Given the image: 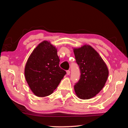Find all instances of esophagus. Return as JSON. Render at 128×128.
<instances>
[{
	"label": "esophagus",
	"instance_id": "esophagus-1",
	"mask_svg": "<svg viewBox=\"0 0 128 128\" xmlns=\"http://www.w3.org/2000/svg\"><path fill=\"white\" fill-rule=\"evenodd\" d=\"M66 74H67V75L70 74V70H66Z\"/></svg>",
	"mask_w": 128,
	"mask_h": 128
}]
</instances>
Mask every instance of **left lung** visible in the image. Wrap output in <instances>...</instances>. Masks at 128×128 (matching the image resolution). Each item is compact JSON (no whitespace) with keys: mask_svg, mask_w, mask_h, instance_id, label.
<instances>
[{"mask_svg":"<svg viewBox=\"0 0 128 128\" xmlns=\"http://www.w3.org/2000/svg\"><path fill=\"white\" fill-rule=\"evenodd\" d=\"M73 51L81 73L79 81L74 86L75 92L80 99H90L105 85L108 68L99 54L89 45L74 48Z\"/></svg>","mask_w":128,"mask_h":128,"instance_id":"left-lung-1","label":"left lung"}]
</instances>
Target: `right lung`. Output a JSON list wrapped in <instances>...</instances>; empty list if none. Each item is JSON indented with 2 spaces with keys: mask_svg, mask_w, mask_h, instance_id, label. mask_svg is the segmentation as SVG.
I'll use <instances>...</instances> for the list:
<instances>
[{
  "mask_svg": "<svg viewBox=\"0 0 128 128\" xmlns=\"http://www.w3.org/2000/svg\"><path fill=\"white\" fill-rule=\"evenodd\" d=\"M57 49L48 41H43L34 50L25 68V77L36 96L44 97L53 92L66 72L59 66Z\"/></svg>",
  "mask_w": 128,
  "mask_h": 128,
  "instance_id": "add662e5",
  "label": "right lung"
}]
</instances>
